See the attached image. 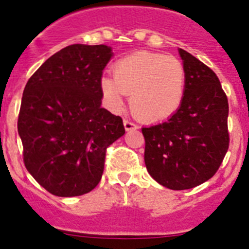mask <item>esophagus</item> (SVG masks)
Instances as JSON below:
<instances>
[{
    "mask_svg": "<svg viewBox=\"0 0 249 249\" xmlns=\"http://www.w3.org/2000/svg\"><path fill=\"white\" fill-rule=\"evenodd\" d=\"M123 124H124V128H126V131L137 128V124L132 122V121H128V120H123Z\"/></svg>",
    "mask_w": 249,
    "mask_h": 249,
    "instance_id": "esophagus-1",
    "label": "esophagus"
}]
</instances>
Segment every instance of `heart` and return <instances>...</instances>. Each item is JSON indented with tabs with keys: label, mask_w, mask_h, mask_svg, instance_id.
I'll return each instance as SVG.
<instances>
[{
	"label": "heart",
	"mask_w": 249,
	"mask_h": 249,
	"mask_svg": "<svg viewBox=\"0 0 249 249\" xmlns=\"http://www.w3.org/2000/svg\"><path fill=\"white\" fill-rule=\"evenodd\" d=\"M113 78L103 77L101 91L113 109H121L124 94L136 117L144 122L169 118L183 102L187 73L183 63L173 56L135 52L112 66Z\"/></svg>",
	"instance_id": "1"
}]
</instances>
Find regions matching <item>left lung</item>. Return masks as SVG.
<instances>
[{"label": "left lung", "instance_id": "obj_1", "mask_svg": "<svg viewBox=\"0 0 249 249\" xmlns=\"http://www.w3.org/2000/svg\"><path fill=\"white\" fill-rule=\"evenodd\" d=\"M187 73L181 107L166 122L143 127L144 163L153 179L182 191L208 181L230 146L228 100L208 66L179 48Z\"/></svg>", "mask_w": 249, "mask_h": 249}]
</instances>
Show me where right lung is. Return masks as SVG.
<instances>
[{"label": "right lung", "mask_w": 249, "mask_h": 249, "mask_svg": "<svg viewBox=\"0 0 249 249\" xmlns=\"http://www.w3.org/2000/svg\"><path fill=\"white\" fill-rule=\"evenodd\" d=\"M112 57L105 45H71L30 77L18 135L23 162L50 193L74 197L97 186L106 151L124 135L122 118L101 108V78Z\"/></svg>", "instance_id": "1"}]
</instances>
